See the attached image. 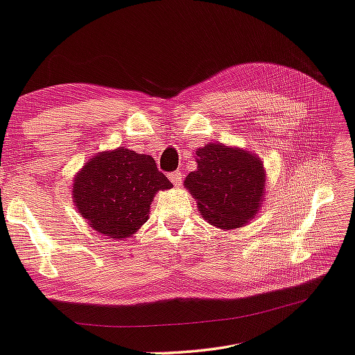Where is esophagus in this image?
<instances>
[{"mask_svg": "<svg viewBox=\"0 0 355 355\" xmlns=\"http://www.w3.org/2000/svg\"><path fill=\"white\" fill-rule=\"evenodd\" d=\"M169 180L171 182L175 184V186H180L182 184V180H183V177H182V172L180 171H175V172H172V173H169Z\"/></svg>", "mask_w": 355, "mask_h": 355, "instance_id": "1", "label": "esophagus"}]
</instances>
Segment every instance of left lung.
Instances as JSON below:
<instances>
[{"label":"left lung","instance_id":"8db88e82","mask_svg":"<svg viewBox=\"0 0 355 355\" xmlns=\"http://www.w3.org/2000/svg\"><path fill=\"white\" fill-rule=\"evenodd\" d=\"M196 161L184 188L196 198L200 216L225 231L247 225L266 202L261 158L242 147L208 143L196 150Z\"/></svg>","mask_w":355,"mask_h":355}]
</instances>
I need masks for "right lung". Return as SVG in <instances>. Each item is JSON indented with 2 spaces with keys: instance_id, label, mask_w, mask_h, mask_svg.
Listing matches in <instances>:
<instances>
[{
  "instance_id": "obj_1",
  "label": "right lung",
  "mask_w": 355,
  "mask_h": 355,
  "mask_svg": "<svg viewBox=\"0 0 355 355\" xmlns=\"http://www.w3.org/2000/svg\"><path fill=\"white\" fill-rule=\"evenodd\" d=\"M171 188L172 183L150 155L118 147L96 153L82 166L71 196L94 231L124 241L149 220L157 192Z\"/></svg>"
}]
</instances>
